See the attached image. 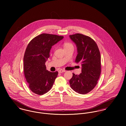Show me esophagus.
<instances>
[{
  "mask_svg": "<svg viewBox=\"0 0 126 126\" xmlns=\"http://www.w3.org/2000/svg\"><path fill=\"white\" fill-rule=\"evenodd\" d=\"M65 72V70L62 69H60V70H59V72L60 73H63V72Z\"/></svg>",
  "mask_w": 126,
  "mask_h": 126,
  "instance_id": "1",
  "label": "esophagus"
}]
</instances>
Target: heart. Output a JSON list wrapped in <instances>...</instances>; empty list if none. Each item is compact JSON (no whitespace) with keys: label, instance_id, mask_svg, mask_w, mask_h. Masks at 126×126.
I'll list each match as a JSON object with an SVG mask.
<instances>
[{"label":"heart","instance_id":"1","mask_svg":"<svg viewBox=\"0 0 126 126\" xmlns=\"http://www.w3.org/2000/svg\"><path fill=\"white\" fill-rule=\"evenodd\" d=\"M72 46V44L70 43H64V47H69V46Z\"/></svg>","mask_w":126,"mask_h":126}]
</instances>
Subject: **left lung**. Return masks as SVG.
<instances>
[{"mask_svg": "<svg viewBox=\"0 0 126 126\" xmlns=\"http://www.w3.org/2000/svg\"><path fill=\"white\" fill-rule=\"evenodd\" d=\"M69 36L77 47L75 62L80 64L82 67L79 75L73 73L69 80L70 87L79 94H86L95 87L100 75V51L95 41L90 37L80 33Z\"/></svg>", "mask_w": 126, "mask_h": 126, "instance_id": "obj_1", "label": "left lung"}]
</instances>
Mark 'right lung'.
Masks as SVG:
<instances>
[{"instance_id":"right-lung-1","label":"right lung","mask_w":126,"mask_h":126,"mask_svg":"<svg viewBox=\"0 0 126 126\" xmlns=\"http://www.w3.org/2000/svg\"><path fill=\"white\" fill-rule=\"evenodd\" d=\"M63 36L42 33L29 43L24 56V72L31 90L37 94L48 92L53 85L58 72L46 69V62L50 56L53 46Z\"/></svg>"}]
</instances>
